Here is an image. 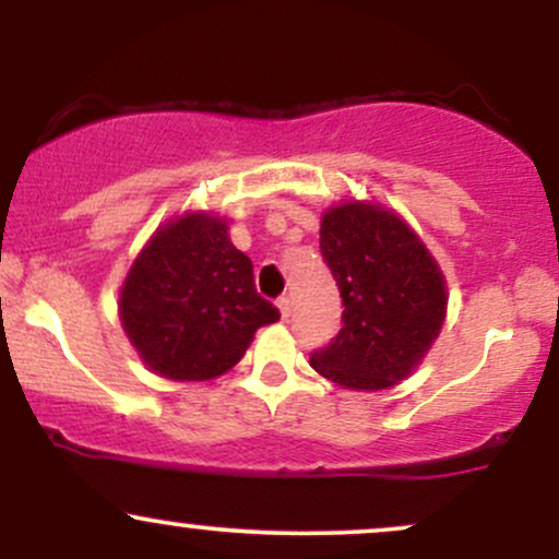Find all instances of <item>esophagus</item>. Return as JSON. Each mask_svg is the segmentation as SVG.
Returning <instances> with one entry per match:
<instances>
[{"instance_id":"obj_1","label":"esophagus","mask_w":559,"mask_h":559,"mask_svg":"<svg viewBox=\"0 0 559 559\" xmlns=\"http://www.w3.org/2000/svg\"><path fill=\"white\" fill-rule=\"evenodd\" d=\"M275 305H278L281 318L288 320V316H292V299H288V297H281L278 301H275Z\"/></svg>"}]
</instances>
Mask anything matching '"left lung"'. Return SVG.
<instances>
[{
	"instance_id": "left-lung-1",
	"label": "left lung",
	"mask_w": 559,
	"mask_h": 559,
	"mask_svg": "<svg viewBox=\"0 0 559 559\" xmlns=\"http://www.w3.org/2000/svg\"><path fill=\"white\" fill-rule=\"evenodd\" d=\"M344 316L329 346L310 365L336 386L391 389L415 373L447 318V281L439 262L402 215L376 202L333 204L320 221Z\"/></svg>"
}]
</instances>
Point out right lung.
Masks as SVG:
<instances>
[{
	"instance_id": "right-lung-1",
	"label": "right lung",
	"mask_w": 559,
	"mask_h": 559,
	"mask_svg": "<svg viewBox=\"0 0 559 559\" xmlns=\"http://www.w3.org/2000/svg\"><path fill=\"white\" fill-rule=\"evenodd\" d=\"M118 316L141 362L170 381H210L241 360L278 310L254 288L252 260L226 217L204 210L163 223L141 247Z\"/></svg>"
}]
</instances>
